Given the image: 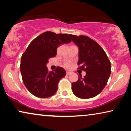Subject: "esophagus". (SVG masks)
<instances>
[{"mask_svg":"<svg viewBox=\"0 0 131 131\" xmlns=\"http://www.w3.org/2000/svg\"><path fill=\"white\" fill-rule=\"evenodd\" d=\"M70 74V71H66V74L69 75Z\"/></svg>","mask_w":131,"mask_h":131,"instance_id":"34e87169","label":"esophagus"}]
</instances>
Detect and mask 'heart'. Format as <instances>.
Returning <instances> with one entry per match:
<instances>
[{"instance_id":"1","label":"heart","mask_w":131,"mask_h":131,"mask_svg":"<svg viewBox=\"0 0 131 131\" xmlns=\"http://www.w3.org/2000/svg\"><path fill=\"white\" fill-rule=\"evenodd\" d=\"M64 66L66 68H70L71 66V62L70 61H67L64 63Z\"/></svg>"}]
</instances>
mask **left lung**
I'll return each mask as SVG.
<instances>
[{
	"instance_id": "1",
	"label": "left lung",
	"mask_w": 131,
	"mask_h": 131,
	"mask_svg": "<svg viewBox=\"0 0 131 131\" xmlns=\"http://www.w3.org/2000/svg\"><path fill=\"white\" fill-rule=\"evenodd\" d=\"M79 48V69L86 71L73 82L72 91L78 98L88 99L100 94L107 85L111 74V62L103 48L86 36L69 35Z\"/></svg>"
}]
</instances>
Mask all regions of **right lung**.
<instances>
[{
    "mask_svg": "<svg viewBox=\"0 0 131 131\" xmlns=\"http://www.w3.org/2000/svg\"><path fill=\"white\" fill-rule=\"evenodd\" d=\"M71 42L67 34L46 31L29 44L21 57L20 71L23 83L31 94L45 98L56 93L58 82L66 72L61 67L49 71L46 64L49 58L56 56L59 46Z\"/></svg>",
    "mask_w": 131,
    "mask_h": 131,
    "instance_id": "add662e5",
    "label": "right lung"
}]
</instances>
